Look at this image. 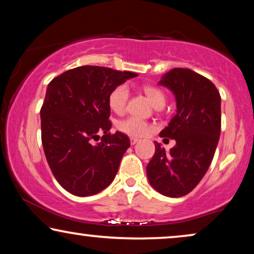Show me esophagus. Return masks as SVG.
<instances>
[{
    "instance_id": "obj_1",
    "label": "esophagus",
    "mask_w": 254,
    "mask_h": 254,
    "mask_svg": "<svg viewBox=\"0 0 254 254\" xmlns=\"http://www.w3.org/2000/svg\"><path fill=\"white\" fill-rule=\"evenodd\" d=\"M138 141H140V140H138V138H135V137H131L130 138V144L131 145H134V144H136L137 143V142Z\"/></svg>"
}]
</instances>
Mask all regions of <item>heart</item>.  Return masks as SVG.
Listing matches in <instances>:
<instances>
[{
    "instance_id": "1",
    "label": "heart",
    "mask_w": 254,
    "mask_h": 254,
    "mask_svg": "<svg viewBox=\"0 0 254 254\" xmlns=\"http://www.w3.org/2000/svg\"><path fill=\"white\" fill-rule=\"evenodd\" d=\"M143 91L150 100L152 106L156 109H161L165 104V93L161 89L152 85H144ZM129 98V88L127 84H119L114 88L109 95V106L110 109L117 114H123L126 110V105ZM117 128L123 133L129 136L140 137L147 135L151 129L150 124L147 121L138 119L136 117H128L126 119L119 121L117 124Z\"/></svg>"
}]
</instances>
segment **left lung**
<instances>
[{"label": "left lung", "mask_w": 254, "mask_h": 254, "mask_svg": "<svg viewBox=\"0 0 254 254\" xmlns=\"http://www.w3.org/2000/svg\"><path fill=\"white\" fill-rule=\"evenodd\" d=\"M158 84L175 95L177 105L159 136L176 140V145L166 152L155 142L147 176L158 193L179 197L195 189L213 161L221 134V96L209 79L190 69H172Z\"/></svg>", "instance_id": "1"}]
</instances>
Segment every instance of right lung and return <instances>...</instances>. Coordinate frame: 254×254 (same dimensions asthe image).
Masks as SVG:
<instances>
[{"label":"right lung","instance_id":"add662e5","mask_svg":"<svg viewBox=\"0 0 254 254\" xmlns=\"http://www.w3.org/2000/svg\"><path fill=\"white\" fill-rule=\"evenodd\" d=\"M137 74L98 65L64 71L47 86L40 110L41 142L55 179L76 196L105 190L116 177L130 142L109 131V95L117 85ZM102 141L92 144V139Z\"/></svg>","mask_w":254,"mask_h":254}]
</instances>
